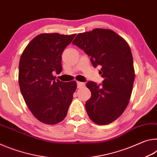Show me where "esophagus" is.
Segmentation results:
<instances>
[{
  "instance_id": "esophagus-1",
  "label": "esophagus",
  "mask_w": 157,
  "mask_h": 157,
  "mask_svg": "<svg viewBox=\"0 0 157 157\" xmlns=\"http://www.w3.org/2000/svg\"><path fill=\"white\" fill-rule=\"evenodd\" d=\"M84 86V83L83 82H77V86H78V89L82 88V86Z\"/></svg>"
}]
</instances>
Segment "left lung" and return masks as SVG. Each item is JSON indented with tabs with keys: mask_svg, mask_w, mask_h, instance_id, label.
Here are the masks:
<instances>
[{
	"mask_svg": "<svg viewBox=\"0 0 157 157\" xmlns=\"http://www.w3.org/2000/svg\"><path fill=\"white\" fill-rule=\"evenodd\" d=\"M90 57L94 68L101 66L102 84L89 81L91 97L87 114L98 124H107L121 116L131 97L135 74L131 50L123 38L111 30L96 28L79 33L73 41Z\"/></svg>",
	"mask_w": 157,
	"mask_h": 157,
	"instance_id": "8db88e82",
	"label": "left lung"
}]
</instances>
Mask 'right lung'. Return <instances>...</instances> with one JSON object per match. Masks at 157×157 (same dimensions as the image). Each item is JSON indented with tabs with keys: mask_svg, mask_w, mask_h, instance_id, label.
<instances>
[{
	"mask_svg": "<svg viewBox=\"0 0 157 157\" xmlns=\"http://www.w3.org/2000/svg\"><path fill=\"white\" fill-rule=\"evenodd\" d=\"M75 35L41 34L28 44L21 56V92L32 113L44 123L62 121L72 102L76 82L55 81L53 73L62 72V52Z\"/></svg>",
	"mask_w": 157,
	"mask_h": 157,
	"instance_id": "add662e5",
	"label": "right lung"
}]
</instances>
